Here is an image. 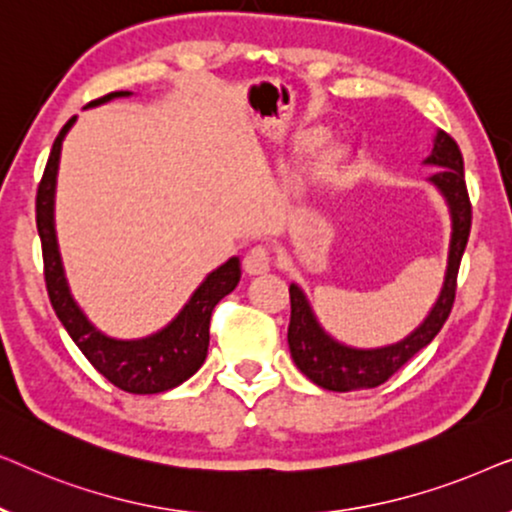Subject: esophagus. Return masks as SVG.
I'll return each mask as SVG.
<instances>
[{
    "label": "esophagus",
    "mask_w": 512,
    "mask_h": 512,
    "mask_svg": "<svg viewBox=\"0 0 512 512\" xmlns=\"http://www.w3.org/2000/svg\"><path fill=\"white\" fill-rule=\"evenodd\" d=\"M270 263L272 251L270 247H265V244H256V247H251L247 251V256H244V268H247L249 275H261V272L270 270Z\"/></svg>",
    "instance_id": "obj_1"
}]
</instances>
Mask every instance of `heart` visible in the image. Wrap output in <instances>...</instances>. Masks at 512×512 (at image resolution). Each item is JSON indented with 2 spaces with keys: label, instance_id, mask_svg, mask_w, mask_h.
<instances>
[{
  "label": "heart",
  "instance_id": "b5f03b06",
  "mask_svg": "<svg viewBox=\"0 0 512 512\" xmlns=\"http://www.w3.org/2000/svg\"><path fill=\"white\" fill-rule=\"evenodd\" d=\"M333 160H335V156H328V158H326V165H331Z\"/></svg>",
  "mask_w": 512,
  "mask_h": 512
}]
</instances>
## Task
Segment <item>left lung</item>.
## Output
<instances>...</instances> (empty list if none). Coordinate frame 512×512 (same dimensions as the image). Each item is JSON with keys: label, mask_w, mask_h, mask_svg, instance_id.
Returning <instances> with one entry per match:
<instances>
[{"label": "left lung", "mask_w": 512, "mask_h": 512, "mask_svg": "<svg viewBox=\"0 0 512 512\" xmlns=\"http://www.w3.org/2000/svg\"><path fill=\"white\" fill-rule=\"evenodd\" d=\"M426 163L440 167L431 181L445 195L452 214V240L443 291H440L436 305L424 319V324L403 342L382 349H349L321 331L303 291L296 284H291V321L286 338H289L291 356L300 373L310 377L319 387L328 391L380 387L391 375L398 373L419 349L429 345L450 317L454 296H457L459 263L464 256L468 235H471V198H468L464 179V156H461L459 144L447 132H438Z\"/></svg>", "instance_id": "left-lung-1"}]
</instances>
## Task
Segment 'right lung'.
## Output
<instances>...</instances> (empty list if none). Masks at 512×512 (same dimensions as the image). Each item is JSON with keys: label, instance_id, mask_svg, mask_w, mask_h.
Wrapping results in <instances>:
<instances>
[{"label": "right lung", "instance_id": "1", "mask_svg": "<svg viewBox=\"0 0 512 512\" xmlns=\"http://www.w3.org/2000/svg\"><path fill=\"white\" fill-rule=\"evenodd\" d=\"M130 93H109L93 100V104L107 102L111 97H123ZM76 116L62 125L60 135L55 137L51 156H48L44 177L37 188V230L41 237V256H44V279L51 305L62 326L72 335L76 347L83 356L93 363L97 373L107 377L114 387L128 391V394H160V391L179 387L195 370L202 366L209 347V321H212L214 307L221 298H226L240 282V261L230 258L226 265L214 270L200 289L193 293L188 305L181 310L177 319L165 331L146 340L121 342L111 340L83 317L76 307L74 298L69 296V286L62 272L58 242H55L53 228V195H55V174H58L60 146L67 130L72 128Z\"/></svg>", "mask_w": 512, "mask_h": 512}]
</instances>
